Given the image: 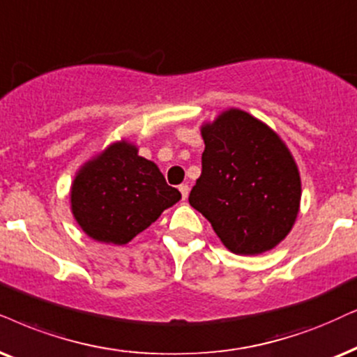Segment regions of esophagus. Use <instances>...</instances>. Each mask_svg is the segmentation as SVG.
Instances as JSON below:
<instances>
[{
	"label": "esophagus",
	"instance_id": "esophagus-1",
	"mask_svg": "<svg viewBox=\"0 0 357 357\" xmlns=\"http://www.w3.org/2000/svg\"><path fill=\"white\" fill-rule=\"evenodd\" d=\"M179 191H181L183 199H188V194H189V186H188V184H181V186H179Z\"/></svg>",
	"mask_w": 357,
	"mask_h": 357
}]
</instances>
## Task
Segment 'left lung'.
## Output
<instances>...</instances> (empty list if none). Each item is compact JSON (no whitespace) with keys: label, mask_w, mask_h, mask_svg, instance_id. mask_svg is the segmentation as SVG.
I'll return each instance as SVG.
<instances>
[{"label":"left lung","mask_w":357,"mask_h":357,"mask_svg":"<svg viewBox=\"0 0 357 357\" xmlns=\"http://www.w3.org/2000/svg\"><path fill=\"white\" fill-rule=\"evenodd\" d=\"M202 171L189 204L237 255L278 245L300 211L298 166L282 138L247 112L229 108L201 126Z\"/></svg>","instance_id":"8db88e82"}]
</instances>
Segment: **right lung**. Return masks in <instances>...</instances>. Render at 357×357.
<instances>
[{
    "instance_id": "right-lung-1",
    "label": "right lung",
    "mask_w": 357,
    "mask_h": 357,
    "mask_svg": "<svg viewBox=\"0 0 357 357\" xmlns=\"http://www.w3.org/2000/svg\"><path fill=\"white\" fill-rule=\"evenodd\" d=\"M181 199L133 143H112L87 161L70 188V209L93 241L123 245Z\"/></svg>"
}]
</instances>
